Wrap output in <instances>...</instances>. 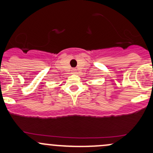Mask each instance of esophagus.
<instances>
[{
	"label": "esophagus",
	"instance_id": "obj_1",
	"mask_svg": "<svg viewBox=\"0 0 153 153\" xmlns=\"http://www.w3.org/2000/svg\"><path fill=\"white\" fill-rule=\"evenodd\" d=\"M72 73L75 74V73H76V72H77V71H76V69H72Z\"/></svg>",
	"mask_w": 153,
	"mask_h": 153
}]
</instances>
